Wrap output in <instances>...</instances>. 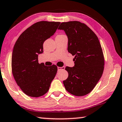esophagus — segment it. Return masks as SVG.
Instances as JSON below:
<instances>
[{"label":"esophagus","mask_w":122,"mask_h":122,"mask_svg":"<svg viewBox=\"0 0 122 122\" xmlns=\"http://www.w3.org/2000/svg\"><path fill=\"white\" fill-rule=\"evenodd\" d=\"M64 69H65V67H64V66L58 67V71L61 70H64Z\"/></svg>","instance_id":"1"}]
</instances>
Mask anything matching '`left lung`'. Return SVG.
<instances>
[{"label":"left lung","mask_w":122,"mask_h":122,"mask_svg":"<svg viewBox=\"0 0 122 122\" xmlns=\"http://www.w3.org/2000/svg\"><path fill=\"white\" fill-rule=\"evenodd\" d=\"M58 29L65 32L67 50L75 56L74 66L65 67L69 76L64 85L71 94L83 96L94 89L103 74L104 57L101 44L90 28L80 21L63 22Z\"/></svg>","instance_id":"obj_1"}]
</instances>
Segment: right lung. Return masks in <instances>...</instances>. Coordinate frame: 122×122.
Returning a JSON list of instances; mask_svg holds the SVG:
<instances>
[{
  "label": "right lung",
  "mask_w": 122,
  "mask_h": 122,
  "mask_svg": "<svg viewBox=\"0 0 122 122\" xmlns=\"http://www.w3.org/2000/svg\"><path fill=\"white\" fill-rule=\"evenodd\" d=\"M61 23L41 21L28 27L17 40L12 55V72L17 85L26 95L39 97L49 91L57 72L55 64L38 63L43 43L56 31Z\"/></svg>",
  "instance_id": "obj_1"
}]
</instances>
